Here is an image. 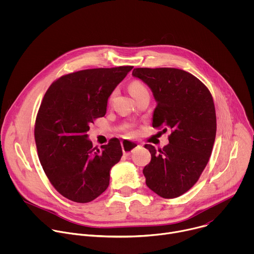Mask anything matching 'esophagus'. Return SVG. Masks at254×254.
Returning <instances> with one entry per match:
<instances>
[{
  "label": "esophagus",
  "instance_id": "1",
  "mask_svg": "<svg viewBox=\"0 0 254 254\" xmlns=\"http://www.w3.org/2000/svg\"><path fill=\"white\" fill-rule=\"evenodd\" d=\"M137 147H138V144L135 141H129V140H123L122 141L123 152L127 156L130 155V153H132Z\"/></svg>",
  "mask_w": 254,
  "mask_h": 254
}]
</instances>
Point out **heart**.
<instances>
[{"label":"heart","mask_w":254,"mask_h":254,"mask_svg":"<svg viewBox=\"0 0 254 254\" xmlns=\"http://www.w3.org/2000/svg\"><path fill=\"white\" fill-rule=\"evenodd\" d=\"M128 90H129V92H130V94L132 95V97L135 99V98H137L139 95H141L142 93H144V92H148V89H147V87L144 86V84L141 82V81H139V80H132L130 83H129V85H128ZM116 95H117V89H115L112 93H111V95H110V102H112L113 100H114V98L116 97ZM123 130L126 132V134H127V135H129V136H131V135H133L134 134V131L132 130V128H131V127L129 126V125H126L125 127H124V128H123Z\"/></svg>","instance_id":"1"}]
</instances>
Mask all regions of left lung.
Returning <instances> with one entry per match:
<instances>
[{
	"mask_svg": "<svg viewBox=\"0 0 254 254\" xmlns=\"http://www.w3.org/2000/svg\"><path fill=\"white\" fill-rule=\"evenodd\" d=\"M132 75L149 85L158 102L153 127L172 131L163 149L144 144L152 156L142 170L146 184L163 198L179 197L197 183L211 156L217 128L213 97L182 69L134 68Z\"/></svg>",
	"mask_w": 254,
	"mask_h": 254,
	"instance_id": "obj_1",
	"label": "left lung"
}]
</instances>
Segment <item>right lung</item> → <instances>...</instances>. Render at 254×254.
<instances>
[{
	"instance_id": "add662e5",
	"label": "right lung",
	"mask_w": 254,
	"mask_h": 254,
	"mask_svg": "<svg viewBox=\"0 0 254 254\" xmlns=\"http://www.w3.org/2000/svg\"><path fill=\"white\" fill-rule=\"evenodd\" d=\"M132 66L93 68L56 79L46 91L35 122V142L51 185L63 197L87 203L110 185V171L120 162L119 138L92 148L89 125L105 116L107 100Z\"/></svg>"
}]
</instances>
